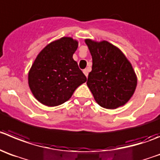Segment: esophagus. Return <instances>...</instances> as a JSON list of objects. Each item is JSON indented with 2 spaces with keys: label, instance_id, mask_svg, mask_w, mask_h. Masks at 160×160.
I'll use <instances>...</instances> for the list:
<instances>
[{
  "label": "esophagus",
  "instance_id": "obj_1",
  "mask_svg": "<svg viewBox=\"0 0 160 160\" xmlns=\"http://www.w3.org/2000/svg\"><path fill=\"white\" fill-rule=\"evenodd\" d=\"M83 73H84V75L86 76V77H88V68H85L84 70H83Z\"/></svg>",
  "mask_w": 160,
  "mask_h": 160
}]
</instances>
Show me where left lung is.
Masks as SVG:
<instances>
[{"label": "left lung", "mask_w": 160, "mask_h": 160, "mask_svg": "<svg viewBox=\"0 0 160 160\" xmlns=\"http://www.w3.org/2000/svg\"><path fill=\"white\" fill-rule=\"evenodd\" d=\"M92 57L88 87L97 103L106 109L125 105L136 90L137 79L132 65L118 47L107 41L85 39Z\"/></svg>", "instance_id": "1"}]
</instances>
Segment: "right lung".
<instances>
[{
  "label": "right lung",
  "instance_id": "1",
  "mask_svg": "<svg viewBox=\"0 0 160 160\" xmlns=\"http://www.w3.org/2000/svg\"><path fill=\"white\" fill-rule=\"evenodd\" d=\"M78 42L70 37L53 41L38 54L28 72V84L38 102L56 107L68 101L87 78L72 58Z\"/></svg>",
  "mask_w": 160,
  "mask_h": 160
}]
</instances>
